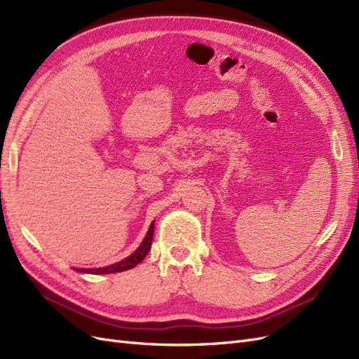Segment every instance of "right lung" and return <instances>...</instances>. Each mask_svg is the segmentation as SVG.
Wrapping results in <instances>:
<instances>
[{
  "label": "right lung",
  "instance_id": "1",
  "mask_svg": "<svg viewBox=\"0 0 359 359\" xmlns=\"http://www.w3.org/2000/svg\"><path fill=\"white\" fill-rule=\"evenodd\" d=\"M154 228H155V222L150 224L147 234L143 238L142 245L135 249L134 253H131L130 257H126L125 259L107 265V267H100V269H76V271L79 273H89V274H109V273H119V271H126L130 269H134L137 264H140L146 255L150 250V246H152V240H154Z\"/></svg>",
  "mask_w": 359,
  "mask_h": 359
}]
</instances>
